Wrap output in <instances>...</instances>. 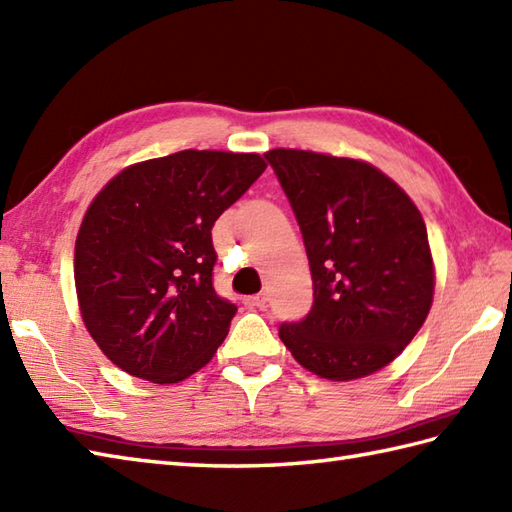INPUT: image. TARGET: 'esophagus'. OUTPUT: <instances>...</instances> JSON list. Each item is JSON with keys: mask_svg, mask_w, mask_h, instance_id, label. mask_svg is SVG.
<instances>
[{"mask_svg": "<svg viewBox=\"0 0 512 512\" xmlns=\"http://www.w3.org/2000/svg\"><path fill=\"white\" fill-rule=\"evenodd\" d=\"M244 303L248 308H259V310H264L266 306H268V297L266 295H253V297H246L244 299Z\"/></svg>", "mask_w": 512, "mask_h": 512, "instance_id": "esophagus-1", "label": "esophagus"}]
</instances>
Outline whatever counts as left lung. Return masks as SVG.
I'll list each match as a JSON object with an SVG mask.
<instances>
[{"label": "left lung", "instance_id": "8db88e82", "mask_svg": "<svg viewBox=\"0 0 512 512\" xmlns=\"http://www.w3.org/2000/svg\"><path fill=\"white\" fill-rule=\"evenodd\" d=\"M306 244L314 301L279 339L312 374L354 380L405 350L433 301V259L416 204L383 171L301 149L264 154Z\"/></svg>", "mask_w": 512, "mask_h": 512}]
</instances>
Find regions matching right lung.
I'll return each mask as SVG.
<instances>
[{
  "instance_id": "add662e5",
  "label": "right lung",
  "mask_w": 512,
  "mask_h": 512,
  "mask_svg": "<svg viewBox=\"0 0 512 512\" xmlns=\"http://www.w3.org/2000/svg\"><path fill=\"white\" fill-rule=\"evenodd\" d=\"M264 169L257 154L187 149L123 169L96 195L74 284L85 328L123 372L165 385L211 361L237 312L213 288L211 228Z\"/></svg>"
}]
</instances>
